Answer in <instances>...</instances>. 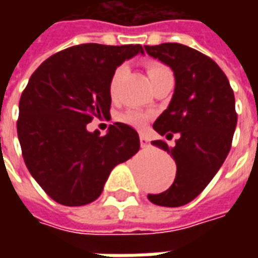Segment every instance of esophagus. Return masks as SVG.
Instances as JSON below:
<instances>
[{"instance_id": "34e87169", "label": "esophagus", "mask_w": 258, "mask_h": 258, "mask_svg": "<svg viewBox=\"0 0 258 258\" xmlns=\"http://www.w3.org/2000/svg\"><path fill=\"white\" fill-rule=\"evenodd\" d=\"M140 140H141V146H142V148H146V146L149 145V140L146 138V135L141 134Z\"/></svg>"}]
</instances>
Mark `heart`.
<instances>
[{"label": "heart", "instance_id": "heart-1", "mask_svg": "<svg viewBox=\"0 0 258 258\" xmlns=\"http://www.w3.org/2000/svg\"><path fill=\"white\" fill-rule=\"evenodd\" d=\"M146 72H148V76L149 79L153 83L155 80H157L163 73L166 72H170L166 66H163L162 63H157V62H148L145 64ZM127 73V69L125 66H118V68L114 69V72L110 76L109 79V84H107V92H109V96L112 99H116L118 95V88H120V83L121 80ZM152 118V113L144 112V110H140V109H128L127 112L121 113L118 116V120L123 121V123L128 124V125H133L135 128H141L144 127L149 120Z\"/></svg>", "mask_w": 258, "mask_h": 258}]
</instances>
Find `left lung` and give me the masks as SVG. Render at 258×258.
Returning a JSON list of instances; mask_svg holds the SVG:
<instances>
[{"instance_id": "8db88e82", "label": "left lung", "mask_w": 258, "mask_h": 258, "mask_svg": "<svg viewBox=\"0 0 258 258\" xmlns=\"http://www.w3.org/2000/svg\"><path fill=\"white\" fill-rule=\"evenodd\" d=\"M145 51L168 64L175 76L171 102L153 128L160 135H179L173 148L166 141H152L174 157L177 175L167 190L148 195V199L179 207L205 189L227 159L238 121L235 96L225 73L205 53L178 42L145 45Z\"/></svg>"}]
</instances>
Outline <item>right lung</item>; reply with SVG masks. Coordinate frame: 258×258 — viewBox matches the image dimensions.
I'll return each mask as SVG.
<instances>
[{
  "label": "right lung",
  "mask_w": 258,
  "mask_h": 258,
  "mask_svg": "<svg viewBox=\"0 0 258 258\" xmlns=\"http://www.w3.org/2000/svg\"><path fill=\"white\" fill-rule=\"evenodd\" d=\"M140 44H80L53 53L31 74L19 101L18 137L29 171L63 206L99 198L109 174L140 151L133 127L114 123L106 135L88 133L94 118L110 116L109 79Z\"/></svg>",
  "instance_id": "add662e5"
}]
</instances>
